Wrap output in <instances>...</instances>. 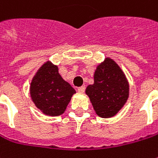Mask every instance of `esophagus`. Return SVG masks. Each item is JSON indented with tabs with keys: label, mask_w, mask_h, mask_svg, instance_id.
<instances>
[{
	"label": "esophagus",
	"mask_w": 158,
	"mask_h": 158,
	"mask_svg": "<svg viewBox=\"0 0 158 158\" xmlns=\"http://www.w3.org/2000/svg\"><path fill=\"white\" fill-rule=\"evenodd\" d=\"M85 90H86V86H80V87L78 88V91H79V93H84L85 92Z\"/></svg>",
	"instance_id": "esophagus-1"
}]
</instances>
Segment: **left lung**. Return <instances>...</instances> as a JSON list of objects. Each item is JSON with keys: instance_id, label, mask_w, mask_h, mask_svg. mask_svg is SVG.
I'll return each mask as SVG.
<instances>
[{"instance_id": "8db88e82", "label": "left lung", "mask_w": 158, "mask_h": 158, "mask_svg": "<svg viewBox=\"0 0 158 158\" xmlns=\"http://www.w3.org/2000/svg\"><path fill=\"white\" fill-rule=\"evenodd\" d=\"M94 84L86 87L95 113L101 118H111L121 110L129 96V85L120 67L106 58L97 66Z\"/></svg>"}]
</instances>
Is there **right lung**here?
Here are the masks:
<instances>
[{
	"instance_id": "add662e5",
	"label": "right lung",
	"mask_w": 158,
	"mask_h": 158,
	"mask_svg": "<svg viewBox=\"0 0 158 158\" xmlns=\"http://www.w3.org/2000/svg\"><path fill=\"white\" fill-rule=\"evenodd\" d=\"M76 91L59 74L58 68L48 61L31 80L30 94L35 106L45 115L60 116Z\"/></svg>"
}]
</instances>
